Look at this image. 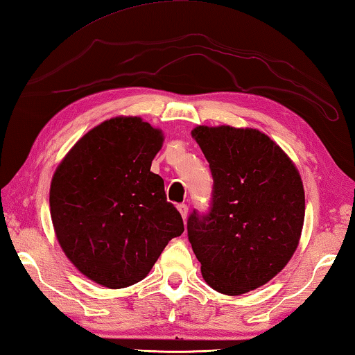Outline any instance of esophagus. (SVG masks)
<instances>
[{
  "label": "esophagus",
  "instance_id": "obj_1",
  "mask_svg": "<svg viewBox=\"0 0 355 355\" xmlns=\"http://www.w3.org/2000/svg\"><path fill=\"white\" fill-rule=\"evenodd\" d=\"M178 210H179V212H181V215H182V218H184V220L187 218V215H189V206H187V204H179V206H178Z\"/></svg>",
  "mask_w": 355,
  "mask_h": 355
}]
</instances>
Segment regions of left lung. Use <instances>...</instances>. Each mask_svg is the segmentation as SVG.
I'll return each mask as SVG.
<instances>
[{
  "label": "left lung",
  "mask_w": 355,
  "mask_h": 355,
  "mask_svg": "<svg viewBox=\"0 0 355 355\" xmlns=\"http://www.w3.org/2000/svg\"><path fill=\"white\" fill-rule=\"evenodd\" d=\"M214 178L209 214L189 216V240L214 290L237 296L284 270L300 245L306 196L300 171L251 128L191 130Z\"/></svg>",
  "instance_id": "left-lung-1"
}]
</instances>
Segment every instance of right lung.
I'll use <instances>...</instances> for the list:
<instances>
[{"label":"right lung","instance_id":"obj_1","mask_svg":"<svg viewBox=\"0 0 355 355\" xmlns=\"http://www.w3.org/2000/svg\"><path fill=\"white\" fill-rule=\"evenodd\" d=\"M164 134L139 116H115L89 130L55 168L49 209L65 256L107 288L140 282L168 241L184 232L151 171Z\"/></svg>","mask_w":355,"mask_h":355}]
</instances>
